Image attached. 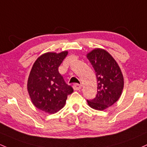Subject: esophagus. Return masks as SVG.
<instances>
[{
	"label": "esophagus",
	"instance_id": "34e87169",
	"mask_svg": "<svg viewBox=\"0 0 147 147\" xmlns=\"http://www.w3.org/2000/svg\"><path fill=\"white\" fill-rule=\"evenodd\" d=\"M73 88L75 91H80L82 88V86L80 84H76L73 86Z\"/></svg>",
	"mask_w": 147,
	"mask_h": 147
}]
</instances>
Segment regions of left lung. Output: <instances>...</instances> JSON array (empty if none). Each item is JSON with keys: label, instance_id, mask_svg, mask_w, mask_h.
<instances>
[{"label": "left lung", "instance_id": "1", "mask_svg": "<svg viewBox=\"0 0 147 147\" xmlns=\"http://www.w3.org/2000/svg\"><path fill=\"white\" fill-rule=\"evenodd\" d=\"M96 72L98 93L92 100H87L89 107L102 111L113 105L120 98L124 79L120 67L106 50L96 48L86 54Z\"/></svg>", "mask_w": 147, "mask_h": 147}]
</instances>
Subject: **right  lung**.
Segmentation results:
<instances>
[{
  "label": "right lung",
  "mask_w": 147,
  "mask_h": 147,
  "mask_svg": "<svg viewBox=\"0 0 147 147\" xmlns=\"http://www.w3.org/2000/svg\"><path fill=\"white\" fill-rule=\"evenodd\" d=\"M68 51L47 52L35 61L29 74L27 90L35 107L49 114H54L65 106L67 96L73 92L66 84L59 67Z\"/></svg>",
  "instance_id": "add662e5"
}]
</instances>
